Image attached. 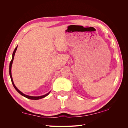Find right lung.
<instances>
[{"label":"right lung","instance_id":"add662e5","mask_svg":"<svg viewBox=\"0 0 128 128\" xmlns=\"http://www.w3.org/2000/svg\"><path fill=\"white\" fill-rule=\"evenodd\" d=\"M17 48H18V46L16 47L14 51V52L12 53V60H11L10 62V66H9V74H10V78H11V80H12V85L14 86V88H15V90L16 91H17L19 94H20L22 95V96H24L26 97L27 98H28V99H30V100H40V99H41L42 98H44L46 96H47V95H48L49 94H50V92H48V94H46L44 95H43V96H37V97H34V96H28V95H26V94H24L22 92H21L20 90H18L17 88L15 86V85H14V82H13V80H12V72H11V69H12V62H13V60H14V56H15V52H16V50H17Z\"/></svg>","mask_w":128,"mask_h":128}]
</instances>
